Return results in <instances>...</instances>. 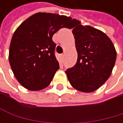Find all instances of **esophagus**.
Here are the masks:
<instances>
[{
	"label": "esophagus",
	"mask_w": 123,
	"mask_h": 123,
	"mask_svg": "<svg viewBox=\"0 0 123 123\" xmlns=\"http://www.w3.org/2000/svg\"><path fill=\"white\" fill-rule=\"evenodd\" d=\"M60 57H61V59H63V57H64V54L60 55Z\"/></svg>",
	"instance_id": "esophagus-1"
}]
</instances>
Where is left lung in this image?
Instances as JSON below:
<instances>
[{
  "mask_svg": "<svg viewBox=\"0 0 123 123\" xmlns=\"http://www.w3.org/2000/svg\"><path fill=\"white\" fill-rule=\"evenodd\" d=\"M76 20L72 32L77 61L66 71L73 88L82 92H93L109 78L114 66L117 51L111 39L103 31Z\"/></svg>",
  "mask_w": 123,
  "mask_h": 123,
  "instance_id": "left-lung-1",
  "label": "left lung"
}]
</instances>
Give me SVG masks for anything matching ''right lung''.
I'll return each mask as SVG.
<instances>
[{
    "label": "right lung",
    "instance_id": "add662e5",
    "mask_svg": "<svg viewBox=\"0 0 123 123\" xmlns=\"http://www.w3.org/2000/svg\"><path fill=\"white\" fill-rule=\"evenodd\" d=\"M75 22L66 15L37 12L17 28L10 43L9 61L21 86L40 91L50 84L60 68L52 36L61 28H73Z\"/></svg>",
    "mask_w": 123,
    "mask_h": 123
}]
</instances>
